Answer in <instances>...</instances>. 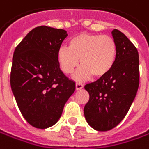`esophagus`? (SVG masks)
Wrapping results in <instances>:
<instances>
[{
  "label": "esophagus",
  "mask_w": 149,
  "mask_h": 149,
  "mask_svg": "<svg viewBox=\"0 0 149 149\" xmlns=\"http://www.w3.org/2000/svg\"><path fill=\"white\" fill-rule=\"evenodd\" d=\"M83 87H84V85H83L82 83H79V82H77V83H76V89H77V90L81 89Z\"/></svg>",
  "instance_id": "esophagus-1"
}]
</instances>
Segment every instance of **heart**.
Wrapping results in <instances>:
<instances>
[{"instance_id":"obj_1","label":"heart","mask_w":149,"mask_h":149,"mask_svg":"<svg viewBox=\"0 0 149 149\" xmlns=\"http://www.w3.org/2000/svg\"><path fill=\"white\" fill-rule=\"evenodd\" d=\"M117 56L115 40L107 35L81 33L70 39L69 46H61L57 52V61L61 71L71 74L78 81L85 80L91 75L101 78L113 69Z\"/></svg>"}]
</instances>
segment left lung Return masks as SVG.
<instances>
[{"instance_id":"1","label":"left lung","mask_w":149,"mask_h":149,"mask_svg":"<svg viewBox=\"0 0 149 149\" xmlns=\"http://www.w3.org/2000/svg\"><path fill=\"white\" fill-rule=\"evenodd\" d=\"M117 45L115 63L109 73L85 86L89 100L84 107L88 123L98 131L116 127L127 114L139 85V60L137 48L128 37L113 29Z\"/></svg>"}]
</instances>
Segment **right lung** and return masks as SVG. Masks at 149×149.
<instances>
[{
	"mask_svg": "<svg viewBox=\"0 0 149 149\" xmlns=\"http://www.w3.org/2000/svg\"><path fill=\"white\" fill-rule=\"evenodd\" d=\"M68 36L63 29L35 27L16 47L10 87L26 121L37 129L54 125L75 91V82L60 69L57 52Z\"/></svg>",
	"mask_w": 149,
	"mask_h": 149,
	"instance_id": "right-lung-1",
	"label": "right lung"
}]
</instances>
